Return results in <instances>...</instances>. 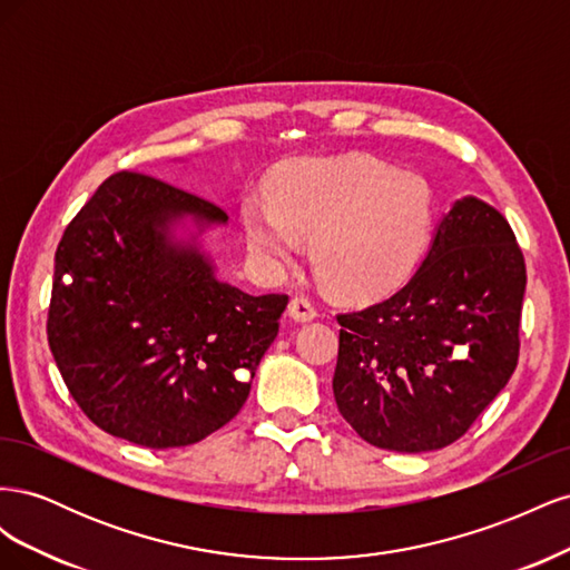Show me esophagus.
<instances>
[{
    "mask_svg": "<svg viewBox=\"0 0 570 570\" xmlns=\"http://www.w3.org/2000/svg\"><path fill=\"white\" fill-rule=\"evenodd\" d=\"M287 314H289V318H295V321H302V323H306V321H314L316 316H318V312L314 308V304L308 302L306 297H295L289 302V306H287Z\"/></svg>",
    "mask_w": 570,
    "mask_h": 570,
    "instance_id": "1",
    "label": "esophagus"
}]
</instances>
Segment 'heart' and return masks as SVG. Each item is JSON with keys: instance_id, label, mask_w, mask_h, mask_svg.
<instances>
[{"instance_id": "b5f03b06", "label": "heart", "mask_w": 570, "mask_h": 570, "mask_svg": "<svg viewBox=\"0 0 570 570\" xmlns=\"http://www.w3.org/2000/svg\"><path fill=\"white\" fill-rule=\"evenodd\" d=\"M433 218V193L421 176L366 154L289 164L273 180V204H243L249 245L266 264H289L299 237H312L321 283L356 299L381 297L409 278Z\"/></svg>"}]
</instances>
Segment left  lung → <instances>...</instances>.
Returning <instances> with one entry per match:
<instances>
[{"label": "left lung", "instance_id": "left-lung-1", "mask_svg": "<svg viewBox=\"0 0 570 570\" xmlns=\"http://www.w3.org/2000/svg\"><path fill=\"white\" fill-rule=\"evenodd\" d=\"M525 258L507 218L475 197L442 218L392 297L337 314V409L390 452L456 442L519 364Z\"/></svg>", "mask_w": 570, "mask_h": 570}]
</instances>
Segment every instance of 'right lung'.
<instances>
[{
    "instance_id": "right-lung-1",
    "label": "right lung",
    "mask_w": 570,
    "mask_h": 570,
    "mask_svg": "<svg viewBox=\"0 0 570 570\" xmlns=\"http://www.w3.org/2000/svg\"><path fill=\"white\" fill-rule=\"evenodd\" d=\"M185 216L228 220L180 187L120 170L55 256L47 340L63 383L97 428L149 450L195 444L237 416L287 306V295L216 281L195 245L170 243Z\"/></svg>"
}]
</instances>
